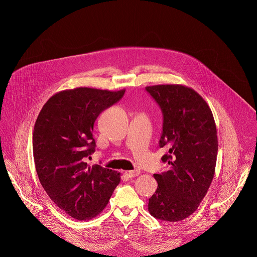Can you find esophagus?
Returning <instances> with one entry per match:
<instances>
[{"instance_id": "obj_1", "label": "esophagus", "mask_w": 257, "mask_h": 257, "mask_svg": "<svg viewBox=\"0 0 257 257\" xmlns=\"http://www.w3.org/2000/svg\"><path fill=\"white\" fill-rule=\"evenodd\" d=\"M141 174V171L140 170H132V171H125L124 172V175L127 177V178H134L136 176H139Z\"/></svg>"}]
</instances>
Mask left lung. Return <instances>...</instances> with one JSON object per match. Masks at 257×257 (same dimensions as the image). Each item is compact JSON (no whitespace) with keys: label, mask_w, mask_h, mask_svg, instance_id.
Wrapping results in <instances>:
<instances>
[{"label":"left lung","mask_w":257,"mask_h":257,"mask_svg":"<svg viewBox=\"0 0 257 257\" xmlns=\"http://www.w3.org/2000/svg\"><path fill=\"white\" fill-rule=\"evenodd\" d=\"M163 114L159 147L169 169L154 174L158 187L148 202L152 217L176 222L199 207L213 181L218 155V137L212 110L193 89L182 85L146 88Z\"/></svg>","instance_id":"1"}]
</instances>
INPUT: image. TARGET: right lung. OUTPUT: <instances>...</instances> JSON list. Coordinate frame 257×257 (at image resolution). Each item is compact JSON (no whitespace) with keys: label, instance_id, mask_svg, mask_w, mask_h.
Wrapping results in <instances>:
<instances>
[{"label":"right lung","instance_id":"1","mask_svg":"<svg viewBox=\"0 0 257 257\" xmlns=\"http://www.w3.org/2000/svg\"><path fill=\"white\" fill-rule=\"evenodd\" d=\"M125 90L80 87L53 95L34 127L33 150L38 179L49 198L68 216L88 220L108 205L119 173L86 162L95 152L94 123Z\"/></svg>","mask_w":257,"mask_h":257}]
</instances>
